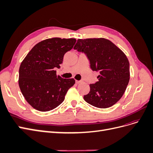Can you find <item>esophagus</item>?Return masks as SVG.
Returning a JSON list of instances; mask_svg holds the SVG:
<instances>
[{
  "instance_id": "obj_1",
  "label": "esophagus",
  "mask_w": 153,
  "mask_h": 153,
  "mask_svg": "<svg viewBox=\"0 0 153 153\" xmlns=\"http://www.w3.org/2000/svg\"><path fill=\"white\" fill-rule=\"evenodd\" d=\"M82 81V80H76V84H80V83H81Z\"/></svg>"
}]
</instances>
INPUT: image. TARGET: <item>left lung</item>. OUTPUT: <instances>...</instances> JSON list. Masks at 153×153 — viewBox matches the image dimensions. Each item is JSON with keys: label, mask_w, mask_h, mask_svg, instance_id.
I'll return each instance as SVG.
<instances>
[{"label": "left lung", "mask_w": 153, "mask_h": 153, "mask_svg": "<svg viewBox=\"0 0 153 153\" xmlns=\"http://www.w3.org/2000/svg\"><path fill=\"white\" fill-rule=\"evenodd\" d=\"M74 49L86 54L92 71L100 72L98 82L90 84L84 100L97 108H108L121 98L129 80L126 55L105 38L78 39Z\"/></svg>", "instance_id": "8db88e82"}]
</instances>
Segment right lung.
Listing matches in <instances>:
<instances>
[{"mask_svg":"<svg viewBox=\"0 0 153 153\" xmlns=\"http://www.w3.org/2000/svg\"><path fill=\"white\" fill-rule=\"evenodd\" d=\"M76 39L53 38L37 43L22 62L18 84L28 103L41 112H47L61 105L73 78L65 79L56 75L64 55L71 50Z\"/></svg>","mask_w":153,"mask_h":153,"instance_id":"obj_1","label":"right lung"}]
</instances>
